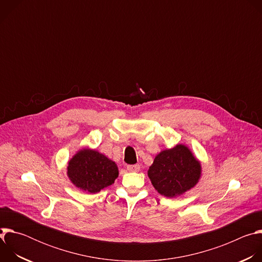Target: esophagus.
<instances>
[{"label": "esophagus", "instance_id": "obj_1", "mask_svg": "<svg viewBox=\"0 0 262 262\" xmlns=\"http://www.w3.org/2000/svg\"><path fill=\"white\" fill-rule=\"evenodd\" d=\"M127 170L129 172H138L140 170V165H129L127 166Z\"/></svg>", "mask_w": 262, "mask_h": 262}]
</instances>
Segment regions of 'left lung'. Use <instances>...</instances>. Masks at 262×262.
<instances>
[{
	"label": "left lung",
	"instance_id": "1",
	"mask_svg": "<svg viewBox=\"0 0 262 262\" xmlns=\"http://www.w3.org/2000/svg\"><path fill=\"white\" fill-rule=\"evenodd\" d=\"M148 177L163 196L173 198L191 190L201 177V164L188 146L178 144L161 151L149 167Z\"/></svg>",
	"mask_w": 262,
	"mask_h": 262
}]
</instances>
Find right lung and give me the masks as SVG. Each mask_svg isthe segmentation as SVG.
<instances>
[{
  "label": "right lung",
  "mask_w": 262,
  "mask_h": 262,
  "mask_svg": "<svg viewBox=\"0 0 262 262\" xmlns=\"http://www.w3.org/2000/svg\"><path fill=\"white\" fill-rule=\"evenodd\" d=\"M118 167L102 154L85 148L68 162L67 176L78 189L95 194L114 183Z\"/></svg>",
  "instance_id": "1"
}]
</instances>
